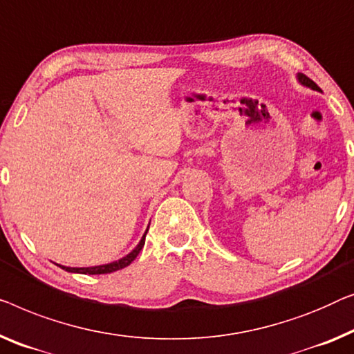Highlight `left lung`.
<instances>
[{
  "instance_id": "1",
  "label": "left lung",
  "mask_w": 354,
  "mask_h": 354,
  "mask_svg": "<svg viewBox=\"0 0 354 354\" xmlns=\"http://www.w3.org/2000/svg\"><path fill=\"white\" fill-rule=\"evenodd\" d=\"M297 80H299L300 83L304 84V86H306V88H311L313 91H321L319 86H317V84L315 83V81H311V80L308 78V76L304 75V73H299V75H297Z\"/></svg>"
}]
</instances>
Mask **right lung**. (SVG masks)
<instances>
[{"instance_id": "add662e5", "label": "right lung", "mask_w": 354, "mask_h": 354, "mask_svg": "<svg viewBox=\"0 0 354 354\" xmlns=\"http://www.w3.org/2000/svg\"><path fill=\"white\" fill-rule=\"evenodd\" d=\"M148 232V230H147ZM147 232L143 234L140 243L136 245V249L132 250L126 255V257H122L120 260H116V262H111V263H106V265H99V266H84V268H71V266H64V265H59L60 268L65 270V271H70V273H81V274H106V273H113V271H118L121 268H126L127 265H131L134 262L137 255L143 248V244H145V236H147Z\"/></svg>"}]
</instances>
